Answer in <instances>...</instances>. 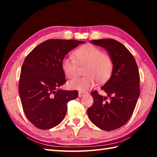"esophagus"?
Returning <instances> with one entry per match:
<instances>
[{
  "label": "esophagus",
  "instance_id": "34e87169",
  "mask_svg": "<svg viewBox=\"0 0 157 157\" xmlns=\"http://www.w3.org/2000/svg\"><path fill=\"white\" fill-rule=\"evenodd\" d=\"M87 94V93L86 92H82V91H79L78 93V96L79 97H82V96H84V95Z\"/></svg>",
  "mask_w": 157,
  "mask_h": 157
}]
</instances>
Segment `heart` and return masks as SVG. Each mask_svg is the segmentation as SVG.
<instances>
[{
    "label": "heart",
    "instance_id": "heart-1",
    "mask_svg": "<svg viewBox=\"0 0 157 157\" xmlns=\"http://www.w3.org/2000/svg\"><path fill=\"white\" fill-rule=\"evenodd\" d=\"M74 55L75 60L72 57L62 60L63 72L69 79L75 78L78 63L79 66L85 65L83 73L86 75L69 82V86L71 88L86 91L94 87L96 81L102 84L111 78L114 68L113 61L111 56L102 52L99 48L92 44H86L77 49Z\"/></svg>",
    "mask_w": 157,
    "mask_h": 157
}]
</instances>
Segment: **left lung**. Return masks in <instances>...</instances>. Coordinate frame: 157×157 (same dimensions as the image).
I'll use <instances>...</instances> for the list:
<instances>
[{
  "mask_svg": "<svg viewBox=\"0 0 157 157\" xmlns=\"http://www.w3.org/2000/svg\"><path fill=\"white\" fill-rule=\"evenodd\" d=\"M92 43L105 48L114 63L109 81L101 89L107 96L98 91L91 95L93 105L87 110L90 119L100 129L112 131L129 121L134 112L140 92V74L134 56L121 43L108 38L92 40Z\"/></svg>",
  "mask_w": 157,
  "mask_h": 157,
  "instance_id": "left-lung-1",
  "label": "left lung"
}]
</instances>
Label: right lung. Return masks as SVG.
<instances>
[{
	"label": "right lung",
	"instance_id": "right-lung-1",
	"mask_svg": "<svg viewBox=\"0 0 157 157\" xmlns=\"http://www.w3.org/2000/svg\"><path fill=\"white\" fill-rule=\"evenodd\" d=\"M84 42L51 39L38 45L26 56L19 82V93L26 117L40 129L59 125L67 102L78 96L77 90H63L66 83L61 68L65 56Z\"/></svg>",
	"mask_w": 157,
	"mask_h": 157
}]
</instances>
